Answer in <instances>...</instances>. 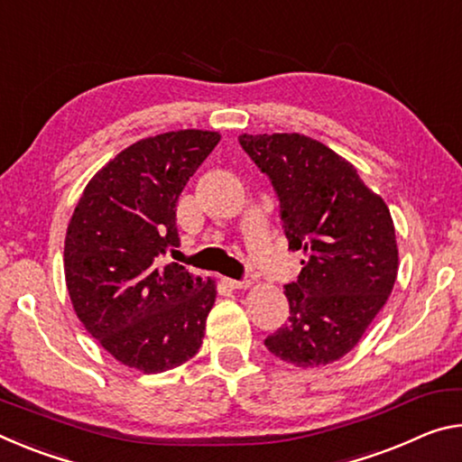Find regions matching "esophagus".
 Returning <instances> with one entry per match:
<instances>
[{
    "mask_svg": "<svg viewBox=\"0 0 462 462\" xmlns=\"http://www.w3.org/2000/svg\"><path fill=\"white\" fill-rule=\"evenodd\" d=\"M224 283L228 285L232 290H246L251 288V282L248 280H230V277H224Z\"/></svg>",
    "mask_w": 462,
    "mask_h": 462,
    "instance_id": "1",
    "label": "esophagus"
}]
</instances>
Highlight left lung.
Instances as JSON below:
<instances>
[{
  "mask_svg": "<svg viewBox=\"0 0 462 462\" xmlns=\"http://www.w3.org/2000/svg\"><path fill=\"white\" fill-rule=\"evenodd\" d=\"M280 199L291 251H304L298 282L285 285L288 323L265 347L298 368L339 360L357 346L389 300L399 269L383 197L325 143L300 134L240 135Z\"/></svg>",
  "mask_w": 462,
  "mask_h": 462,
  "instance_id": "left-lung-1",
  "label": "left lung"
}]
</instances>
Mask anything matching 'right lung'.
Wrapping results in <instances>:
<instances>
[{
	"label": "right lung",
	"mask_w": 462,
	"mask_h": 462,
	"mask_svg": "<svg viewBox=\"0 0 462 462\" xmlns=\"http://www.w3.org/2000/svg\"><path fill=\"white\" fill-rule=\"evenodd\" d=\"M217 142L199 129L135 142L94 174L69 219L73 310L115 360L143 374L177 368L203 343L216 283L160 257L179 246V195Z\"/></svg>",
	"instance_id": "1"
}]
</instances>
